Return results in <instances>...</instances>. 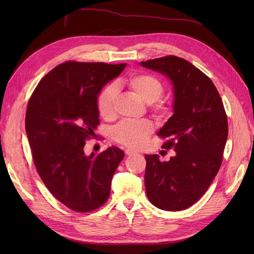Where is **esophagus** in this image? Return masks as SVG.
<instances>
[{
    "instance_id": "obj_1",
    "label": "esophagus",
    "mask_w": 254,
    "mask_h": 254,
    "mask_svg": "<svg viewBox=\"0 0 254 254\" xmlns=\"http://www.w3.org/2000/svg\"><path fill=\"white\" fill-rule=\"evenodd\" d=\"M125 153H126V156H133V155H136V152L133 151V150H131V149H126V150H125Z\"/></svg>"
}]
</instances>
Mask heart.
Here are the masks:
<instances>
[{"label":"heart","instance_id":"1","mask_svg":"<svg viewBox=\"0 0 254 254\" xmlns=\"http://www.w3.org/2000/svg\"><path fill=\"white\" fill-rule=\"evenodd\" d=\"M124 83L133 93L141 98L146 104L157 102L163 94V84L156 77L147 74H132L124 80ZM118 97V91L114 86L105 88L97 99V109L102 118L112 120L115 118V101ZM153 112L159 118L166 114V107L162 103H156L153 106ZM152 125L147 120L123 122L113 129L112 137L114 141L129 148H140L147 141L152 132Z\"/></svg>","mask_w":254,"mask_h":254}]
</instances>
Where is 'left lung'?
<instances>
[{"mask_svg":"<svg viewBox=\"0 0 254 254\" xmlns=\"http://www.w3.org/2000/svg\"><path fill=\"white\" fill-rule=\"evenodd\" d=\"M140 64L170 78L174 91V114L158 135L176 155L164 162L158 155L145 156L146 194L161 210L181 211L203 196L219 171L227 114L212 80L186 59L171 55Z\"/></svg>","mask_w":254,"mask_h":254,"instance_id":"1","label":"left lung"}]
</instances>
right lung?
I'll use <instances>...</instances> for the list:
<instances>
[{
  "instance_id": "right-lung-1",
  "label": "right lung",
  "mask_w": 254,
  "mask_h": 254,
  "mask_svg": "<svg viewBox=\"0 0 254 254\" xmlns=\"http://www.w3.org/2000/svg\"><path fill=\"white\" fill-rule=\"evenodd\" d=\"M126 64L66 61L38 83L29 98L25 130L34 163L45 187L68 209L86 213L110 196L124 151L109 147L86 155V141L99 124L97 96Z\"/></svg>"
}]
</instances>
